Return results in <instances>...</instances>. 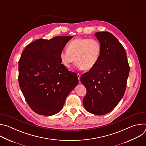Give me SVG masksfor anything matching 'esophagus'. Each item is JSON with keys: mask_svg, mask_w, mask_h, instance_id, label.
Segmentation results:
<instances>
[{"mask_svg": "<svg viewBox=\"0 0 146 146\" xmlns=\"http://www.w3.org/2000/svg\"><path fill=\"white\" fill-rule=\"evenodd\" d=\"M80 77H81L80 74L78 73V74H77V77H78V80H79V81L80 80Z\"/></svg>", "mask_w": 146, "mask_h": 146, "instance_id": "1", "label": "esophagus"}]
</instances>
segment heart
Returning a JSON list of instances; mask_svg holds the SVG:
<instances>
[{
	"mask_svg": "<svg viewBox=\"0 0 146 146\" xmlns=\"http://www.w3.org/2000/svg\"><path fill=\"white\" fill-rule=\"evenodd\" d=\"M102 52L100 41L96 38H77L69 43L68 50L60 54L62 64L70 68L76 61L80 69L90 70L98 62Z\"/></svg>",
	"mask_w": 146,
	"mask_h": 146,
	"instance_id": "1",
	"label": "heart"
}]
</instances>
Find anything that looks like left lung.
I'll list each match as a JSON object with an SVG mask.
<instances>
[{"instance_id":"1","label":"left lung","mask_w":146,"mask_h":146,"mask_svg":"<svg viewBox=\"0 0 146 146\" xmlns=\"http://www.w3.org/2000/svg\"><path fill=\"white\" fill-rule=\"evenodd\" d=\"M102 46L97 64L82 74L80 80L87 89L83 105L88 112L104 115L113 110L127 88L129 66L127 54L118 39L108 32L95 34Z\"/></svg>"}]
</instances>
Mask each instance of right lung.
I'll use <instances>...</instances> for the list:
<instances>
[{
	"label": "right lung",
	"instance_id": "right-lung-1",
	"mask_svg": "<svg viewBox=\"0 0 146 146\" xmlns=\"http://www.w3.org/2000/svg\"><path fill=\"white\" fill-rule=\"evenodd\" d=\"M72 36L37 39L28 45L18 62V82L29 106L50 116L59 112L78 84L76 73L61 63L60 52Z\"/></svg>",
	"mask_w": 146,
	"mask_h": 146
}]
</instances>
